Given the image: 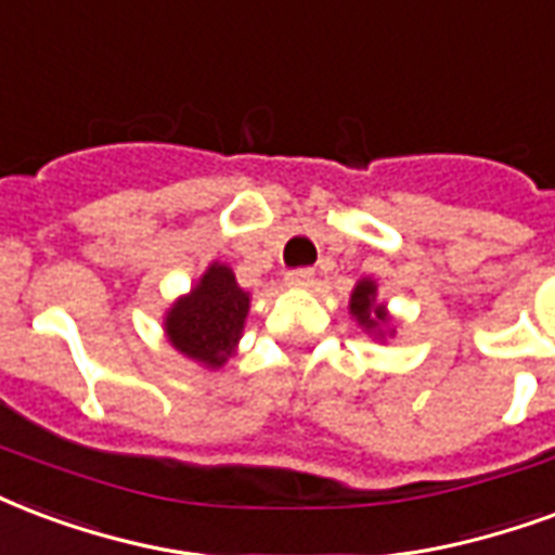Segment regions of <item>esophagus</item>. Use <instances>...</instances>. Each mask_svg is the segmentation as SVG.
<instances>
[{
  "mask_svg": "<svg viewBox=\"0 0 555 555\" xmlns=\"http://www.w3.org/2000/svg\"><path fill=\"white\" fill-rule=\"evenodd\" d=\"M285 282H288L291 288H309L311 282H314V270H311V267L288 270V273H285Z\"/></svg>",
  "mask_w": 555,
  "mask_h": 555,
  "instance_id": "34e87169",
  "label": "esophagus"
}]
</instances>
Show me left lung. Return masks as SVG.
<instances>
[{"label": "left lung", "mask_w": 555, "mask_h": 555, "mask_svg": "<svg viewBox=\"0 0 555 555\" xmlns=\"http://www.w3.org/2000/svg\"><path fill=\"white\" fill-rule=\"evenodd\" d=\"M376 297V285L373 282H359L356 291H352V299H350V311L356 314L364 330H379V323H385V309L373 302Z\"/></svg>", "instance_id": "1"}]
</instances>
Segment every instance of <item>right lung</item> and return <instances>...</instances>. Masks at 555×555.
Listing matches in <instances>:
<instances>
[{
	"instance_id": "obj_1",
	"label": "right lung",
	"mask_w": 555,
	"mask_h": 555,
	"mask_svg": "<svg viewBox=\"0 0 555 555\" xmlns=\"http://www.w3.org/2000/svg\"><path fill=\"white\" fill-rule=\"evenodd\" d=\"M246 311L249 294L237 288L235 273L223 264H211L191 297L179 299L170 309L167 335L188 359L220 367L235 350Z\"/></svg>"
}]
</instances>
